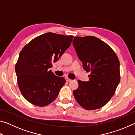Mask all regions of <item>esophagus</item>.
<instances>
[{
  "label": "esophagus",
  "mask_w": 135,
  "mask_h": 135,
  "mask_svg": "<svg viewBox=\"0 0 135 135\" xmlns=\"http://www.w3.org/2000/svg\"><path fill=\"white\" fill-rule=\"evenodd\" d=\"M65 80H66V81H68V82H70V81H72V80L69 79V78H68V77H65Z\"/></svg>",
  "instance_id": "1"
}]
</instances>
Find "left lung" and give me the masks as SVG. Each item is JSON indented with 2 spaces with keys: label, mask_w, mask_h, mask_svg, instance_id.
Returning a JSON list of instances; mask_svg holds the SVG:
<instances>
[{
  "label": "left lung",
  "mask_w": 135,
  "mask_h": 135,
  "mask_svg": "<svg viewBox=\"0 0 135 135\" xmlns=\"http://www.w3.org/2000/svg\"><path fill=\"white\" fill-rule=\"evenodd\" d=\"M73 44L89 80H78L73 91L78 104L87 110L104 107L115 93L120 80V62L110 46L94 36L75 37Z\"/></svg>",
  "instance_id": "left-lung-1"
}]
</instances>
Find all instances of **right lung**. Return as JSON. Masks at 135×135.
<instances>
[{"instance_id": "1", "label": "right lung", "mask_w": 135, "mask_h": 135, "mask_svg": "<svg viewBox=\"0 0 135 135\" xmlns=\"http://www.w3.org/2000/svg\"><path fill=\"white\" fill-rule=\"evenodd\" d=\"M73 36L46 33L24 46L15 65L18 87L27 101L45 107L56 99L65 83L49 68L70 47Z\"/></svg>"}]
</instances>
